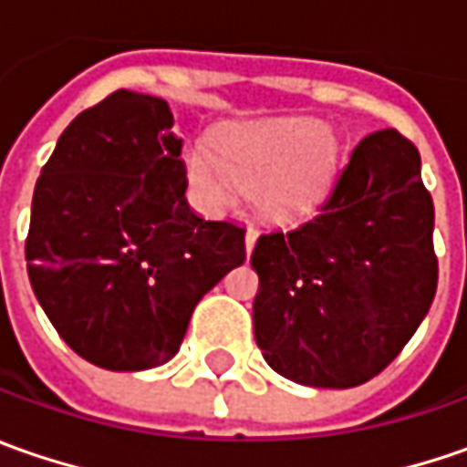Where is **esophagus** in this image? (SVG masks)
<instances>
[{
  "label": "esophagus",
  "mask_w": 467,
  "mask_h": 467,
  "mask_svg": "<svg viewBox=\"0 0 467 467\" xmlns=\"http://www.w3.org/2000/svg\"><path fill=\"white\" fill-rule=\"evenodd\" d=\"M255 240H258V230H255V227H248V233H245V250H248V253H253V248H255Z\"/></svg>",
  "instance_id": "esophagus-1"
}]
</instances>
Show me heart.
Segmentation results:
<instances>
[{"mask_svg":"<svg viewBox=\"0 0 467 467\" xmlns=\"http://www.w3.org/2000/svg\"><path fill=\"white\" fill-rule=\"evenodd\" d=\"M336 157V139L315 121L295 119L234 129L219 154L193 144L185 150V172L212 206H230L245 188L261 191L271 217L297 219L328 193Z\"/></svg>","mask_w":467,"mask_h":467,"instance_id":"1","label":"heart"}]
</instances>
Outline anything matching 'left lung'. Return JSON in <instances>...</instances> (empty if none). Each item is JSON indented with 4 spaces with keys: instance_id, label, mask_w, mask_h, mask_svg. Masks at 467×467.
Returning a JSON list of instances; mask_svg holds the SVG:
<instances>
[{
    "instance_id": "left-lung-1",
    "label": "left lung",
    "mask_w": 467,
    "mask_h": 467,
    "mask_svg": "<svg viewBox=\"0 0 467 467\" xmlns=\"http://www.w3.org/2000/svg\"><path fill=\"white\" fill-rule=\"evenodd\" d=\"M434 203L421 157L395 129L364 137L320 214L261 234L255 344L282 378L357 388L421 326L437 292Z\"/></svg>"
}]
</instances>
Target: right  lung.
Returning a JSON list of instances; mask_svg holds the SVG:
<instances>
[{"instance_id": "add662e5", "label": "right lung", "mask_w": 467, "mask_h": 467, "mask_svg": "<svg viewBox=\"0 0 467 467\" xmlns=\"http://www.w3.org/2000/svg\"><path fill=\"white\" fill-rule=\"evenodd\" d=\"M181 147L162 98L116 89L64 129L36 183L30 286L95 367L170 362L199 299L245 261L240 224L191 212Z\"/></svg>"}]
</instances>
